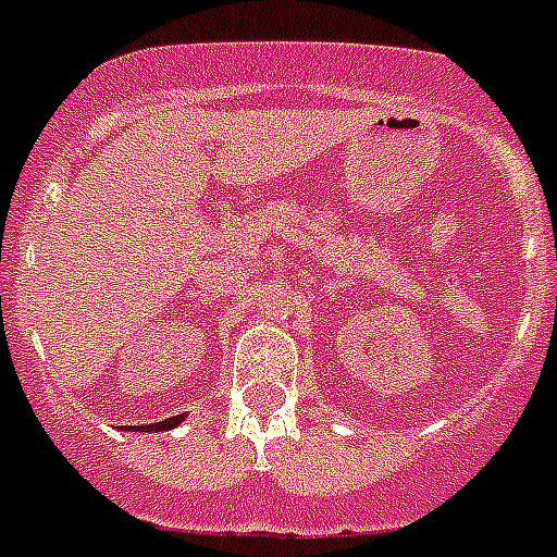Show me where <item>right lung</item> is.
Masks as SVG:
<instances>
[{"label": "right lung", "instance_id": "obj_1", "mask_svg": "<svg viewBox=\"0 0 557 557\" xmlns=\"http://www.w3.org/2000/svg\"><path fill=\"white\" fill-rule=\"evenodd\" d=\"M181 414H175V418H168V420H161V423H153V425H148V431H164V429H173V425H178L181 423ZM139 431L145 429V425H137Z\"/></svg>", "mask_w": 557, "mask_h": 557}]
</instances>
